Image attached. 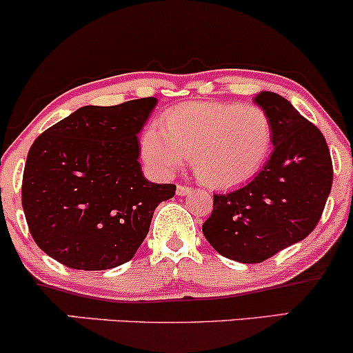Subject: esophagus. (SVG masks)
Instances as JSON below:
<instances>
[{
    "instance_id": "1",
    "label": "esophagus",
    "mask_w": 353,
    "mask_h": 353,
    "mask_svg": "<svg viewBox=\"0 0 353 353\" xmlns=\"http://www.w3.org/2000/svg\"><path fill=\"white\" fill-rule=\"evenodd\" d=\"M193 188L188 187V185H178L176 187V195H188V193H192Z\"/></svg>"
}]
</instances>
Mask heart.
<instances>
[{"instance_id":"heart-1","label":"heart","mask_w":353,"mask_h":353,"mask_svg":"<svg viewBox=\"0 0 353 353\" xmlns=\"http://www.w3.org/2000/svg\"><path fill=\"white\" fill-rule=\"evenodd\" d=\"M273 125L259 105L193 101L173 106L141 138L145 161L168 176L192 157L195 175L213 188H233L262 170Z\"/></svg>"}]
</instances>
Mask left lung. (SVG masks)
Masks as SVG:
<instances>
[{
    "mask_svg": "<svg viewBox=\"0 0 353 353\" xmlns=\"http://www.w3.org/2000/svg\"><path fill=\"white\" fill-rule=\"evenodd\" d=\"M273 125V153L250 183L213 195L203 235L220 255L260 263L316 227L332 190L330 150L314 123L280 94L255 97Z\"/></svg>",
    "mask_w": 353,
    "mask_h": 353,
    "instance_id": "8db88e82",
    "label": "left lung"
}]
</instances>
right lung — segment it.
<instances>
[{"label": "right lung", "mask_w": 353, "mask_h": 353, "mask_svg": "<svg viewBox=\"0 0 353 353\" xmlns=\"http://www.w3.org/2000/svg\"><path fill=\"white\" fill-rule=\"evenodd\" d=\"M157 98L83 106L31 145L21 203L46 255L77 270H106L133 259L172 183L143 176L138 137Z\"/></svg>", "instance_id": "right-lung-1"}]
</instances>
